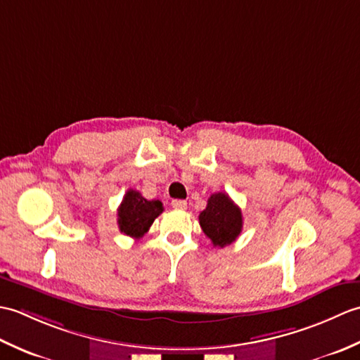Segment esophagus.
<instances>
[{"label": "esophagus", "instance_id": "1", "mask_svg": "<svg viewBox=\"0 0 360 360\" xmlns=\"http://www.w3.org/2000/svg\"><path fill=\"white\" fill-rule=\"evenodd\" d=\"M172 205L174 209H181V210H186L187 209V201L184 200H173Z\"/></svg>", "mask_w": 360, "mask_h": 360}]
</instances>
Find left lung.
<instances>
[{"instance_id": "left-lung-1", "label": "left lung", "mask_w": 360, "mask_h": 360, "mask_svg": "<svg viewBox=\"0 0 360 360\" xmlns=\"http://www.w3.org/2000/svg\"><path fill=\"white\" fill-rule=\"evenodd\" d=\"M202 232L210 238L215 248H226L232 244L243 229V213L227 193H213L207 207L200 213Z\"/></svg>"}]
</instances>
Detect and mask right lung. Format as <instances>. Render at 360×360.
Wrapping results in <instances>:
<instances>
[{
	"label": "right lung",
	"mask_w": 360,
	"mask_h": 360,
	"mask_svg": "<svg viewBox=\"0 0 360 360\" xmlns=\"http://www.w3.org/2000/svg\"><path fill=\"white\" fill-rule=\"evenodd\" d=\"M162 212L164 205L159 200L148 201L139 192L129 188L117 209V224L120 232L139 240L148 232L153 221Z\"/></svg>",
	"instance_id": "add662e5"
}]
</instances>
